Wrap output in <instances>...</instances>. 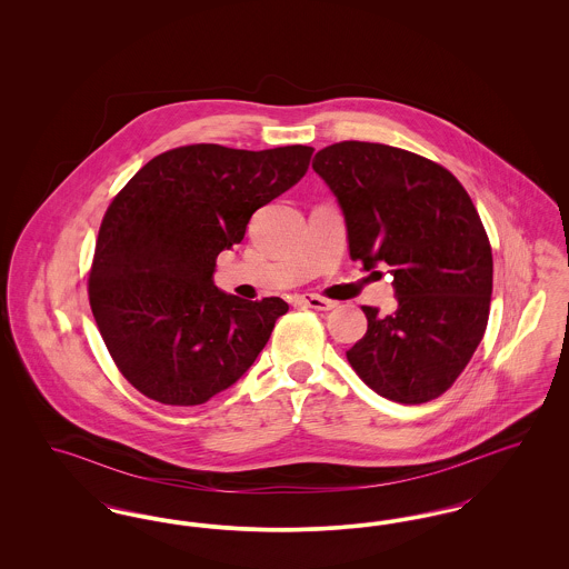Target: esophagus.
I'll list each match as a JSON object with an SVG mask.
<instances>
[{
	"label": "esophagus",
	"instance_id": "esophagus-1",
	"mask_svg": "<svg viewBox=\"0 0 569 569\" xmlns=\"http://www.w3.org/2000/svg\"><path fill=\"white\" fill-rule=\"evenodd\" d=\"M297 302L298 305H305V307H311L316 311H330L335 307L332 300L318 297V295H300V297H297Z\"/></svg>",
	"mask_w": 569,
	"mask_h": 569
}]
</instances>
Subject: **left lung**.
Listing matches in <instances>:
<instances>
[{
	"label": "left lung",
	"mask_w": 569,
	"mask_h": 569,
	"mask_svg": "<svg viewBox=\"0 0 569 569\" xmlns=\"http://www.w3.org/2000/svg\"><path fill=\"white\" fill-rule=\"evenodd\" d=\"M313 170L337 196L352 260L395 277V313L362 307L369 325L348 350L353 371L390 401L437 399L487 330L492 253L469 193L443 166L379 142H335Z\"/></svg>",
	"instance_id": "obj_1"
}]
</instances>
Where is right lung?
Listing matches in <instances>:
<instances>
[{"mask_svg": "<svg viewBox=\"0 0 569 569\" xmlns=\"http://www.w3.org/2000/svg\"><path fill=\"white\" fill-rule=\"evenodd\" d=\"M313 149L188 144L144 163L102 219L89 305L123 378L163 406H200L243 378L267 346L279 297L226 295L217 256L251 216L305 177Z\"/></svg>", "mask_w": 569, "mask_h": 569, "instance_id": "1", "label": "right lung"}]
</instances>
